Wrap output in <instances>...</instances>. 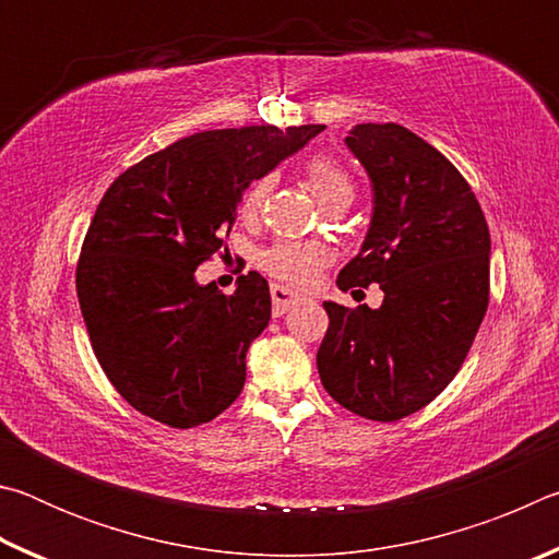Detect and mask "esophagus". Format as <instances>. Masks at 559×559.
<instances>
[{
	"label": "esophagus",
	"mask_w": 559,
	"mask_h": 559,
	"mask_svg": "<svg viewBox=\"0 0 559 559\" xmlns=\"http://www.w3.org/2000/svg\"><path fill=\"white\" fill-rule=\"evenodd\" d=\"M271 300H273V316L281 318L288 308L296 306V302H300L302 298L298 293L288 290L286 286H271Z\"/></svg>",
	"instance_id": "34e87169"
}]
</instances>
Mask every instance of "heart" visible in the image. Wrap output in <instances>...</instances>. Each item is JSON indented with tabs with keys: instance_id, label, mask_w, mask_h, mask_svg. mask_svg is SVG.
<instances>
[{
	"instance_id": "1",
	"label": "heart",
	"mask_w": 559,
	"mask_h": 559,
	"mask_svg": "<svg viewBox=\"0 0 559 559\" xmlns=\"http://www.w3.org/2000/svg\"><path fill=\"white\" fill-rule=\"evenodd\" d=\"M306 179L320 206H328L337 200H353V179L347 177L343 165H337L333 157H310L306 165ZM266 194L269 179H257L243 194V214H257L263 206ZM328 261L330 253L325 246L306 241H278L261 253V266L266 269L271 276L293 283V286H310V283L320 276V271L325 269Z\"/></svg>"
}]
</instances>
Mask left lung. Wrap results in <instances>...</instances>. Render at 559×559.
<instances>
[{
    "label": "left lung",
    "instance_id": "8db88e82",
    "mask_svg": "<svg viewBox=\"0 0 559 559\" xmlns=\"http://www.w3.org/2000/svg\"><path fill=\"white\" fill-rule=\"evenodd\" d=\"M372 182V219L337 288L380 283V308L325 300L320 382L372 421L404 419L447 390L488 308L490 234L466 179L396 122H359L345 138Z\"/></svg>",
    "mask_w": 559,
    "mask_h": 559
}]
</instances>
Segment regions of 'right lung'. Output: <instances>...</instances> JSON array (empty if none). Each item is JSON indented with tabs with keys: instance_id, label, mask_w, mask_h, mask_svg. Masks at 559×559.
Segmentation results:
<instances>
[{
	"instance_id": "1",
	"label": "right lung",
	"mask_w": 559,
	"mask_h": 559,
	"mask_svg": "<svg viewBox=\"0 0 559 559\" xmlns=\"http://www.w3.org/2000/svg\"><path fill=\"white\" fill-rule=\"evenodd\" d=\"M323 130L197 132L140 159L103 194L75 290L103 372L150 419L192 429L241 394L246 353L271 320L269 283L249 271L224 296L194 271L222 249L243 189Z\"/></svg>"
}]
</instances>
